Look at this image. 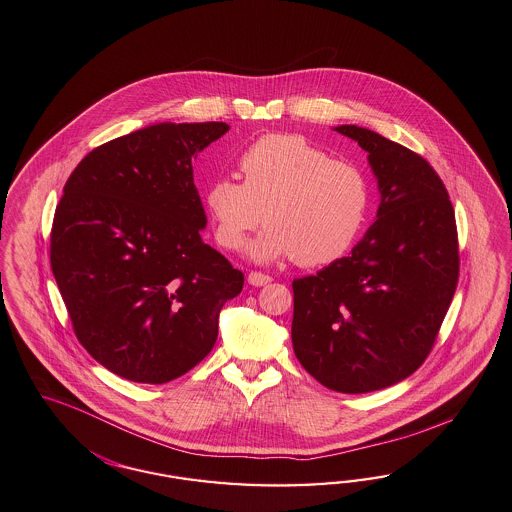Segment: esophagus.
<instances>
[{
    "mask_svg": "<svg viewBox=\"0 0 512 512\" xmlns=\"http://www.w3.org/2000/svg\"><path fill=\"white\" fill-rule=\"evenodd\" d=\"M247 282H249L251 286L255 287L266 286V284H270V282H272V276L263 274V272H249Z\"/></svg>",
    "mask_w": 512,
    "mask_h": 512,
    "instance_id": "34e87169",
    "label": "esophagus"
}]
</instances>
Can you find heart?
Segmentation results:
<instances>
[{
  "label": "heart",
  "instance_id": "obj_1",
  "mask_svg": "<svg viewBox=\"0 0 512 512\" xmlns=\"http://www.w3.org/2000/svg\"><path fill=\"white\" fill-rule=\"evenodd\" d=\"M238 167L242 181L219 177L205 188L204 205L215 240L253 261L293 257L299 266L339 261L368 221L371 184L360 165L337 160L297 133H272L249 144Z\"/></svg>",
  "mask_w": 512,
  "mask_h": 512
}]
</instances>
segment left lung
<instances>
[{
	"label": "left lung",
	"instance_id": "1",
	"mask_svg": "<svg viewBox=\"0 0 512 512\" xmlns=\"http://www.w3.org/2000/svg\"><path fill=\"white\" fill-rule=\"evenodd\" d=\"M333 129L368 152L381 204L348 257L293 280L291 341L318 383L364 394L404 381L429 356L459 278L457 228L425 158L366 127Z\"/></svg>",
	"mask_w": 512,
	"mask_h": 512
}]
</instances>
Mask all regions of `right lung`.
Wrapping results in <instances>:
<instances>
[{
	"instance_id": "add662e5",
	"label": "right lung",
	"mask_w": 512,
	"mask_h": 512,
	"mask_svg": "<svg viewBox=\"0 0 512 512\" xmlns=\"http://www.w3.org/2000/svg\"><path fill=\"white\" fill-rule=\"evenodd\" d=\"M228 123H156L91 150L64 184L51 268L83 348L162 385L200 364L244 274L204 244L192 160Z\"/></svg>"
}]
</instances>
